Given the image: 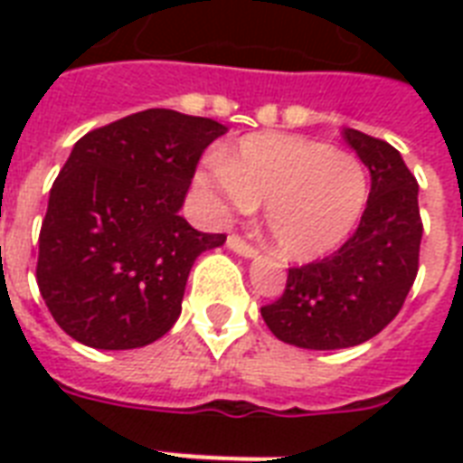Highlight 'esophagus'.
<instances>
[{"instance_id": "esophagus-1", "label": "esophagus", "mask_w": 463, "mask_h": 463, "mask_svg": "<svg viewBox=\"0 0 463 463\" xmlns=\"http://www.w3.org/2000/svg\"><path fill=\"white\" fill-rule=\"evenodd\" d=\"M228 247H231L232 252L242 254V257H254V254H257V247L250 245V242L240 238V235H228Z\"/></svg>"}]
</instances>
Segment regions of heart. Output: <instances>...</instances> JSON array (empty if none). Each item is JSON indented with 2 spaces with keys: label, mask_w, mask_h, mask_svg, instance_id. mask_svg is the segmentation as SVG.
Masks as SVG:
<instances>
[{
  "label": "heart",
  "mask_w": 463,
  "mask_h": 463,
  "mask_svg": "<svg viewBox=\"0 0 463 463\" xmlns=\"http://www.w3.org/2000/svg\"><path fill=\"white\" fill-rule=\"evenodd\" d=\"M225 211L264 203V225L283 260L312 261L334 252L365 209V167L355 156L283 132L240 139L225 160L196 175Z\"/></svg>",
  "instance_id": "1"
}]
</instances>
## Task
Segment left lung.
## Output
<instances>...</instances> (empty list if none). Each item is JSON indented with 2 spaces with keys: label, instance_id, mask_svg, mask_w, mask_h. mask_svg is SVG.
Returning a JSON list of instances; mask_svg holds the SVG:
<instances>
[{
  "label": "left lung",
  "instance_id": "8db88e82",
  "mask_svg": "<svg viewBox=\"0 0 463 463\" xmlns=\"http://www.w3.org/2000/svg\"><path fill=\"white\" fill-rule=\"evenodd\" d=\"M344 139L370 170L358 231L331 257L288 269L283 296L261 317L283 344L336 351L365 344L387 326L418 274L423 221L418 182L392 144L358 129Z\"/></svg>",
  "mask_w": 463,
  "mask_h": 463
}]
</instances>
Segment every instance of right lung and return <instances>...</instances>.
Masks as SVG:
<instances>
[{
    "mask_svg": "<svg viewBox=\"0 0 463 463\" xmlns=\"http://www.w3.org/2000/svg\"><path fill=\"white\" fill-rule=\"evenodd\" d=\"M216 119L151 108L76 141L38 240L40 296L79 344L129 351L158 341L182 312L189 269L223 232L180 216Z\"/></svg>",
    "mask_w": 463,
    "mask_h": 463,
    "instance_id": "add662e5",
    "label": "right lung"
}]
</instances>
